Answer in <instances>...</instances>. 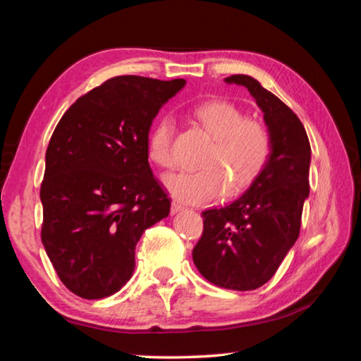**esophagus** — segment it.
Returning <instances> with one entry per match:
<instances>
[{"mask_svg":"<svg viewBox=\"0 0 361 361\" xmlns=\"http://www.w3.org/2000/svg\"><path fill=\"white\" fill-rule=\"evenodd\" d=\"M181 209H183V205L178 202V200H172V207H170V212L178 213Z\"/></svg>","mask_w":361,"mask_h":361,"instance_id":"obj_1","label":"esophagus"}]
</instances>
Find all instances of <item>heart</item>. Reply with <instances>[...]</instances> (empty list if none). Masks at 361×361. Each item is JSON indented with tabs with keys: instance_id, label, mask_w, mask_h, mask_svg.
I'll return each mask as SVG.
<instances>
[{
	"instance_id": "obj_1",
	"label": "heart",
	"mask_w": 361,
	"mask_h": 361,
	"mask_svg": "<svg viewBox=\"0 0 361 361\" xmlns=\"http://www.w3.org/2000/svg\"><path fill=\"white\" fill-rule=\"evenodd\" d=\"M194 118L213 137L202 159L204 167L178 170L164 176V185L181 202L205 205L221 197L229 189L240 191L258 178L272 152L271 132L261 121L245 118V113L226 100H207L195 105ZM175 122L162 116L146 138L148 156L159 167L170 169L173 156Z\"/></svg>"
}]
</instances>
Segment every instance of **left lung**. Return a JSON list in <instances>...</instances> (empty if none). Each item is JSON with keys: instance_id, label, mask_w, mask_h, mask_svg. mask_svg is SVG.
<instances>
[{"instance_id": "obj_1", "label": "left lung", "mask_w": 361, "mask_h": 361, "mask_svg": "<svg viewBox=\"0 0 361 361\" xmlns=\"http://www.w3.org/2000/svg\"><path fill=\"white\" fill-rule=\"evenodd\" d=\"M226 82L245 85L253 95L264 113L272 152L245 194L221 209L202 212L204 232L192 259L213 285L250 291L274 277L298 240L310 189V145L298 116L256 79L232 75Z\"/></svg>"}]
</instances>
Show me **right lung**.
<instances>
[{"label":"right lung","mask_w":361,"mask_h":361,"mask_svg":"<svg viewBox=\"0 0 361 361\" xmlns=\"http://www.w3.org/2000/svg\"><path fill=\"white\" fill-rule=\"evenodd\" d=\"M185 79L116 76L73 103L46 151L41 240L76 296L114 295L132 277L143 232L169 216L170 199L151 172L148 138L164 103Z\"/></svg>","instance_id":"add662e5"}]
</instances>
